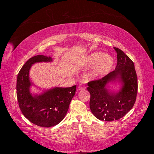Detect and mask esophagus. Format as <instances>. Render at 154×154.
Returning a JSON list of instances; mask_svg holds the SVG:
<instances>
[{"instance_id": "obj_1", "label": "esophagus", "mask_w": 154, "mask_h": 154, "mask_svg": "<svg viewBox=\"0 0 154 154\" xmlns=\"http://www.w3.org/2000/svg\"><path fill=\"white\" fill-rule=\"evenodd\" d=\"M85 86L83 85H82V84H80L79 86H78V90H85Z\"/></svg>"}]
</instances>
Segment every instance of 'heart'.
<instances>
[{"mask_svg":"<svg viewBox=\"0 0 154 154\" xmlns=\"http://www.w3.org/2000/svg\"><path fill=\"white\" fill-rule=\"evenodd\" d=\"M114 64L113 58L105 55L102 51H94L78 61L79 66H93L88 73L89 79H96L106 75L111 71Z\"/></svg>","mask_w":154,"mask_h":154,"instance_id":"b5f03b06","label":"heart"}]
</instances>
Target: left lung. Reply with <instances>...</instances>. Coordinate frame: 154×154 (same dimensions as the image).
<instances>
[{"mask_svg": "<svg viewBox=\"0 0 154 154\" xmlns=\"http://www.w3.org/2000/svg\"><path fill=\"white\" fill-rule=\"evenodd\" d=\"M114 49L118 58L116 69L102 79L88 83L90 110L102 121L118 120L124 117L133 107L137 94V76L133 62L121 49ZM113 83L119 85L118 91L109 89V85Z\"/></svg>", "mask_w": 154, "mask_h": 154, "instance_id": "8db88e82", "label": "left lung"}]
</instances>
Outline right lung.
I'll list each match as a JSON object with an SVG mask.
<instances>
[{"label": "right lung", "mask_w": 154, "mask_h": 154, "mask_svg": "<svg viewBox=\"0 0 154 154\" xmlns=\"http://www.w3.org/2000/svg\"><path fill=\"white\" fill-rule=\"evenodd\" d=\"M51 57L37 55L23 65L17 77V98L20 110L32 124L41 127H51L59 124L69 110L70 103L76 91V85L70 88L54 87L32 94L35 84L30 79V70L33 64L51 62Z\"/></svg>", "instance_id": "1"}]
</instances>
